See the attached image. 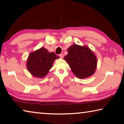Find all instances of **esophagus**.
<instances>
[{"label": "esophagus", "instance_id": "1", "mask_svg": "<svg viewBox=\"0 0 124 124\" xmlns=\"http://www.w3.org/2000/svg\"><path fill=\"white\" fill-rule=\"evenodd\" d=\"M63 56H64V55H63V54H59V56H60V57L62 58L63 57Z\"/></svg>", "mask_w": 124, "mask_h": 124}]
</instances>
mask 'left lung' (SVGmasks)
<instances>
[{
	"label": "left lung",
	"mask_w": 124,
	"mask_h": 124,
	"mask_svg": "<svg viewBox=\"0 0 124 124\" xmlns=\"http://www.w3.org/2000/svg\"><path fill=\"white\" fill-rule=\"evenodd\" d=\"M67 51L64 58L77 77L82 79L93 75L97 68V59L88 47L74 44Z\"/></svg>",
	"instance_id": "1"
}]
</instances>
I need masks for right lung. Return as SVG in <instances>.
<instances>
[{"mask_svg":"<svg viewBox=\"0 0 124 124\" xmlns=\"http://www.w3.org/2000/svg\"><path fill=\"white\" fill-rule=\"evenodd\" d=\"M57 58H59V56L54 52H49L47 49L41 47L29 55L27 68L32 76L43 78L47 74Z\"/></svg>","mask_w":124,"mask_h":124,"instance_id":"add662e5","label":"right lung"}]
</instances>
